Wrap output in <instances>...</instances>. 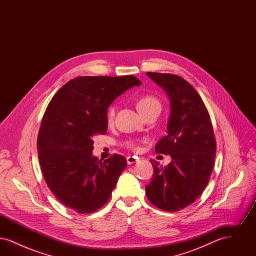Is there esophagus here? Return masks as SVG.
I'll return each instance as SVG.
<instances>
[{
    "instance_id": "34e87169",
    "label": "esophagus",
    "mask_w": 256,
    "mask_h": 256,
    "mask_svg": "<svg viewBox=\"0 0 256 256\" xmlns=\"http://www.w3.org/2000/svg\"><path fill=\"white\" fill-rule=\"evenodd\" d=\"M137 160H138V158H136V156H126V161H128V165L134 164Z\"/></svg>"
}]
</instances>
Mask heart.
<instances>
[{
    "label": "heart",
    "instance_id": "heart-1",
    "mask_svg": "<svg viewBox=\"0 0 256 256\" xmlns=\"http://www.w3.org/2000/svg\"><path fill=\"white\" fill-rule=\"evenodd\" d=\"M136 106H137V110H139V112L142 115H144L150 110H154V108L160 110L161 104L158 98L154 97L152 95H150V94H145V95H142L138 98V100L136 102ZM115 114H116V106L114 104H110L106 112V118L108 122H113V120L115 118ZM124 146L132 150H137L139 148L137 142H135V141H128L124 143Z\"/></svg>",
    "mask_w": 256,
    "mask_h": 256
}]
</instances>
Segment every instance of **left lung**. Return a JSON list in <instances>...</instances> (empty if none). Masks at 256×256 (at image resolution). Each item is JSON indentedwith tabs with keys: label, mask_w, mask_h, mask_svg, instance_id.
Masks as SVG:
<instances>
[{
	"label": "left lung",
	"mask_w": 256,
	"mask_h": 256,
	"mask_svg": "<svg viewBox=\"0 0 256 256\" xmlns=\"http://www.w3.org/2000/svg\"><path fill=\"white\" fill-rule=\"evenodd\" d=\"M169 96L168 134L156 145V152L168 154L166 167L150 159L154 178L146 198L159 209L176 212L190 206L209 182L216 156V139L206 104L195 88L172 74L148 72Z\"/></svg>",
	"instance_id": "obj_1"
}]
</instances>
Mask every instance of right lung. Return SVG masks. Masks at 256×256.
Wrapping results in <instances>:
<instances>
[{
    "mask_svg": "<svg viewBox=\"0 0 256 256\" xmlns=\"http://www.w3.org/2000/svg\"><path fill=\"white\" fill-rule=\"evenodd\" d=\"M141 82L134 76H78L61 87L44 113L38 158L52 193L65 206L86 214L110 198L126 159L92 156L93 136L106 134V112L115 98Z\"/></svg>",
    "mask_w": 256,
    "mask_h": 256,
    "instance_id": "right-lung-1",
    "label": "right lung"
}]
</instances>
